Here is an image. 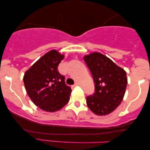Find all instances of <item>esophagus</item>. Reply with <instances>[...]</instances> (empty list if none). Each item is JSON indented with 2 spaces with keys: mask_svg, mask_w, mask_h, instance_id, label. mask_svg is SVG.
Returning a JSON list of instances; mask_svg holds the SVG:
<instances>
[{
  "mask_svg": "<svg viewBox=\"0 0 150 150\" xmlns=\"http://www.w3.org/2000/svg\"><path fill=\"white\" fill-rule=\"evenodd\" d=\"M78 85H79V83H78V82H75V85H73V87H77V86H78Z\"/></svg>",
  "mask_w": 150,
  "mask_h": 150,
  "instance_id": "esophagus-1",
  "label": "esophagus"
}]
</instances>
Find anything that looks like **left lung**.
Returning a JSON list of instances; mask_svg holds the SVG:
<instances>
[{
  "label": "left lung",
  "instance_id": "8db88e82",
  "mask_svg": "<svg viewBox=\"0 0 150 150\" xmlns=\"http://www.w3.org/2000/svg\"><path fill=\"white\" fill-rule=\"evenodd\" d=\"M92 73L95 90L87 97V106L99 116L111 113L119 106L125 92L128 80L126 72L100 53L84 57Z\"/></svg>",
  "mask_w": 150,
  "mask_h": 150
}]
</instances>
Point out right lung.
<instances>
[{"label": "right lung", "instance_id": "right-lung-1", "mask_svg": "<svg viewBox=\"0 0 150 150\" xmlns=\"http://www.w3.org/2000/svg\"><path fill=\"white\" fill-rule=\"evenodd\" d=\"M64 56L56 50L46 53L24 75L27 94L36 106L48 112L62 108L70 100L72 89L65 82L58 66Z\"/></svg>", "mask_w": 150, "mask_h": 150}]
</instances>
